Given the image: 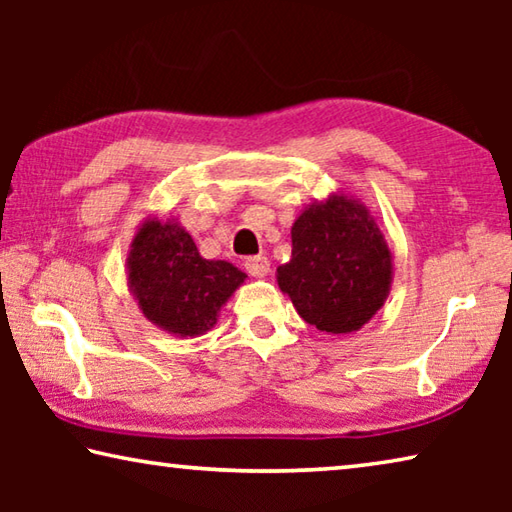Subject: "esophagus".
<instances>
[{
    "label": "esophagus",
    "mask_w": 512,
    "mask_h": 512,
    "mask_svg": "<svg viewBox=\"0 0 512 512\" xmlns=\"http://www.w3.org/2000/svg\"><path fill=\"white\" fill-rule=\"evenodd\" d=\"M244 266H246V271L253 275V277H266L268 271H271V262H268V259L262 257V255L248 257L246 262H244Z\"/></svg>",
    "instance_id": "34e87169"
}]
</instances>
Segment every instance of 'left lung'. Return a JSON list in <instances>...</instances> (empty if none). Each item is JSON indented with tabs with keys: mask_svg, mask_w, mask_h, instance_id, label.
<instances>
[{
	"mask_svg": "<svg viewBox=\"0 0 512 512\" xmlns=\"http://www.w3.org/2000/svg\"><path fill=\"white\" fill-rule=\"evenodd\" d=\"M277 287L320 332L345 336L375 318L391 293L393 253L359 198L332 192L291 225V259Z\"/></svg>",
	"mask_w": 512,
	"mask_h": 512,
	"instance_id": "left-lung-1",
	"label": "left lung"
}]
</instances>
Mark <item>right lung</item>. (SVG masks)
<instances>
[{
  "instance_id": "add662e5",
  "label": "right lung",
  "mask_w": 512,
  "mask_h": 512,
  "mask_svg": "<svg viewBox=\"0 0 512 512\" xmlns=\"http://www.w3.org/2000/svg\"><path fill=\"white\" fill-rule=\"evenodd\" d=\"M128 291L162 332L194 339L216 325L246 273L225 259H205L176 216H146L126 257Z\"/></svg>"
}]
</instances>
